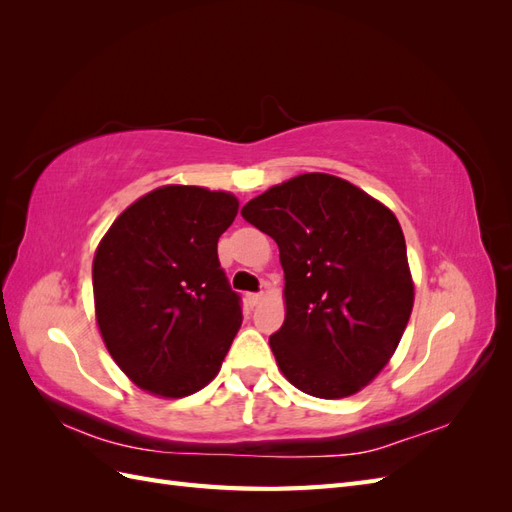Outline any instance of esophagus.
I'll return each mask as SVG.
<instances>
[{
    "instance_id": "34e87169",
    "label": "esophagus",
    "mask_w": 512,
    "mask_h": 512,
    "mask_svg": "<svg viewBox=\"0 0 512 512\" xmlns=\"http://www.w3.org/2000/svg\"><path fill=\"white\" fill-rule=\"evenodd\" d=\"M262 297H265L262 292H250V294H247V303H250V307H256L262 301Z\"/></svg>"
}]
</instances>
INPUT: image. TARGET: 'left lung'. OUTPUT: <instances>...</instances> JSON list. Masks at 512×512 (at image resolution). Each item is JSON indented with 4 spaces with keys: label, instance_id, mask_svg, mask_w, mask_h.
Listing matches in <instances>:
<instances>
[{
    "label": "left lung",
    "instance_id": "8db88e82",
    "mask_svg": "<svg viewBox=\"0 0 512 512\" xmlns=\"http://www.w3.org/2000/svg\"><path fill=\"white\" fill-rule=\"evenodd\" d=\"M241 215L280 247L286 320L269 344L282 374L320 399L361 391L389 363L414 303L393 211L344 179L307 173Z\"/></svg>",
    "mask_w": 512,
    "mask_h": 512
}]
</instances>
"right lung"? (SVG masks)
Wrapping results in <instances>:
<instances>
[{"instance_id": "add662e5", "label": "right lung", "mask_w": 512, "mask_h": 512, "mask_svg": "<svg viewBox=\"0 0 512 512\" xmlns=\"http://www.w3.org/2000/svg\"><path fill=\"white\" fill-rule=\"evenodd\" d=\"M237 211L228 192L164 185L123 211L98 245L102 339L123 374L153 395L207 386L241 327V297L218 258Z\"/></svg>"}]
</instances>
